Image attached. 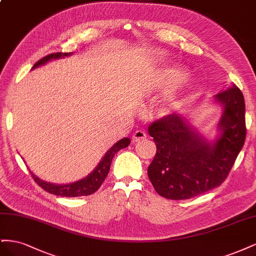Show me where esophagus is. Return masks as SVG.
Instances as JSON below:
<instances>
[{"mask_svg":"<svg viewBox=\"0 0 256 256\" xmlns=\"http://www.w3.org/2000/svg\"><path fill=\"white\" fill-rule=\"evenodd\" d=\"M146 136H146V134H145V131L142 130V129H140V130H136V132L134 134L132 140H134V142H140V141L144 140V138H145Z\"/></svg>","mask_w":256,"mask_h":256,"instance_id":"esophagus-1","label":"esophagus"}]
</instances>
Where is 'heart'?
I'll use <instances>...</instances> for the list:
<instances>
[{
	"label": "heart",
	"mask_w": 256,
	"mask_h": 256,
	"mask_svg": "<svg viewBox=\"0 0 256 256\" xmlns=\"http://www.w3.org/2000/svg\"><path fill=\"white\" fill-rule=\"evenodd\" d=\"M186 78V72L182 68H164L157 72L156 76L154 78V84L160 85L166 88H172L180 84ZM174 102H170L162 106V112L168 113L173 109Z\"/></svg>",
	"instance_id": "heart-1"
}]
</instances>
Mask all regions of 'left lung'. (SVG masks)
<instances>
[{"mask_svg": "<svg viewBox=\"0 0 256 256\" xmlns=\"http://www.w3.org/2000/svg\"><path fill=\"white\" fill-rule=\"evenodd\" d=\"M224 106L219 122L221 136L208 143L180 114L154 120L148 134L157 152L147 170L158 194L168 200H188L226 180L246 141V104L236 85L214 96Z\"/></svg>", "mask_w": 256, "mask_h": 256, "instance_id": "left-lung-1", "label": "left lung"}]
</instances>
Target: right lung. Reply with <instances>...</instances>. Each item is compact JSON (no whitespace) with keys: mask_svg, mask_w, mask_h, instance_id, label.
Masks as SVG:
<instances>
[{"mask_svg":"<svg viewBox=\"0 0 256 256\" xmlns=\"http://www.w3.org/2000/svg\"><path fill=\"white\" fill-rule=\"evenodd\" d=\"M70 54L72 53H63V52L48 54V56H46L44 58L36 62L32 69L38 67L40 65L47 63L48 60H50L52 58H64L67 56H70ZM129 144H130V138H122L120 141L114 144L111 148L108 150L106 156L102 158V161L99 162V164L97 166V168L94 170V171H92L88 176L83 178V180H81L79 182H76L74 184H50V182L40 180V178H38L36 175H34L32 172H30V175H32L33 180L37 182V184L40 186V187H42L44 191L51 193V194L58 196H66V198L90 196L100 188V186L102 184L104 180H106L108 173H109V171H110L111 162H112L113 157L115 156V154L118 150L125 148V147H127Z\"/></svg>","mask_w":256,"mask_h":256,"instance_id":"1","label":"right lung"}]
</instances>
